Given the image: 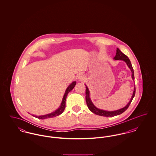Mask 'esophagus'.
Wrapping results in <instances>:
<instances>
[{"label":"esophagus","instance_id":"esophagus-1","mask_svg":"<svg viewBox=\"0 0 156 156\" xmlns=\"http://www.w3.org/2000/svg\"><path fill=\"white\" fill-rule=\"evenodd\" d=\"M78 80L80 81H83L85 80V76L83 74H80L78 76Z\"/></svg>","mask_w":156,"mask_h":156}]
</instances>
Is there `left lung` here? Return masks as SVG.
<instances>
[{
  "mask_svg": "<svg viewBox=\"0 0 156 156\" xmlns=\"http://www.w3.org/2000/svg\"><path fill=\"white\" fill-rule=\"evenodd\" d=\"M114 59L115 60H123L124 61H125L127 64V65L128 66V67H129V68L130 69L131 71H132V79L134 80V71L133 69V67L132 66V64L130 62V59H129V58L127 57V56H126L125 54H124L122 52H121V51L119 50L118 48H117L116 50V54L115 57H114ZM86 92H85V99H86V102L87 104V106L89 108V110L92 112L94 113L95 114L99 115V116H106V117H113L116 115H119L122 114V113H123L124 112L126 111V109L129 108V105L130 103L132 102L133 99L135 95V93H136V88H134L133 94L132 97L130 101V102H129V104L126 105L125 107H124L122 109H120L119 110L115 111H104V110H101V109H99L97 108H96L93 103L92 102L90 97H89V89L87 87H86Z\"/></svg>",
  "mask_w": 156,
  "mask_h": 156,
  "instance_id": "left-lung-1",
  "label": "left lung"
}]
</instances>
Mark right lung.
<instances>
[{"label": "right lung", "mask_w": 156, "mask_h": 156, "mask_svg": "<svg viewBox=\"0 0 156 156\" xmlns=\"http://www.w3.org/2000/svg\"><path fill=\"white\" fill-rule=\"evenodd\" d=\"M76 82L74 81L73 82H72V83L71 85H69V87L67 88V89H66V93L64 95L63 97V99H62V103L61 104V106H59V108L56 110L55 111L52 112L51 113H50V114H47V115H43V116H34L33 115V116L38 118V119H48V118H54V117H55V116H57L59 115H61L64 111L65 109V108H66V98H67V95H68V94L74 88L75 85H76Z\"/></svg>", "instance_id": "add662e5"}]
</instances>
